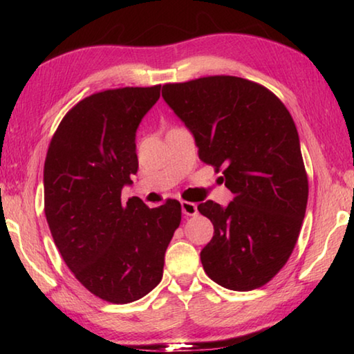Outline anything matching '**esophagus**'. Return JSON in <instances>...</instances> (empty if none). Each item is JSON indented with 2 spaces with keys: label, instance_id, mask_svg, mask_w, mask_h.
Segmentation results:
<instances>
[{
  "label": "esophagus",
  "instance_id": "obj_1",
  "mask_svg": "<svg viewBox=\"0 0 354 354\" xmlns=\"http://www.w3.org/2000/svg\"><path fill=\"white\" fill-rule=\"evenodd\" d=\"M181 209H183L184 215H195L196 212H198L195 203H190V201H181Z\"/></svg>",
  "mask_w": 354,
  "mask_h": 354
}]
</instances>
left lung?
<instances>
[{
	"label": "left lung",
	"instance_id": "1",
	"mask_svg": "<svg viewBox=\"0 0 354 354\" xmlns=\"http://www.w3.org/2000/svg\"><path fill=\"white\" fill-rule=\"evenodd\" d=\"M162 97L234 195L226 207L198 205L214 225L203 268L225 289L262 287L286 266L306 214L309 184L292 115L267 87L237 76L165 84Z\"/></svg>",
	"mask_w": 354,
	"mask_h": 354
}]
</instances>
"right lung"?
<instances>
[{"label": "right lung", "mask_w": 354, "mask_h": 354, "mask_svg": "<svg viewBox=\"0 0 354 354\" xmlns=\"http://www.w3.org/2000/svg\"><path fill=\"white\" fill-rule=\"evenodd\" d=\"M160 86L93 93L65 113L44 167L45 215L75 278L104 301L127 304L162 279L165 250L181 223V203L149 209L122 201L139 160L136 131Z\"/></svg>", "instance_id": "1"}]
</instances>
